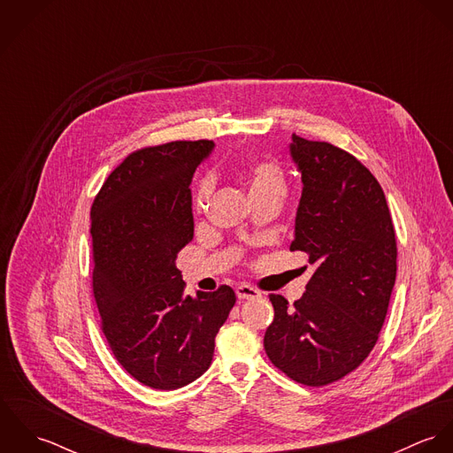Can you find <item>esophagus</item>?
<instances>
[{
  "instance_id": "34e87169",
  "label": "esophagus",
  "mask_w": 453,
  "mask_h": 453,
  "mask_svg": "<svg viewBox=\"0 0 453 453\" xmlns=\"http://www.w3.org/2000/svg\"><path fill=\"white\" fill-rule=\"evenodd\" d=\"M235 295L239 300H253V298H258L261 296L258 289L248 286V284H241L237 289H235Z\"/></svg>"
}]
</instances>
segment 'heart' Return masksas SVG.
<instances>
[{"instance_id": "heart-1", "label": "heart", "mask_w": 453, "mask_h": 453, "mask_svg": "<svg viewBox=\"0 0 453 453\" xmlns=\"http://www.w3.org/2000/svg\"><path fill=\"white\" fill-rule=\"evenodd\" d=\"M242 181L248 187V195L251 202H275L282 203L288 192V180L282 167L270 158H255L242 165L239 171ZM214 181L205 176L195 183L192 192V207L195 212L200 214L207 209L209 198L212 195Z\"/></svg>"}]
</instances>
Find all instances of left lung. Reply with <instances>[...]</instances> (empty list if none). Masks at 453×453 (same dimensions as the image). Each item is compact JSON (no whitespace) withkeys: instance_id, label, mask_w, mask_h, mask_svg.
<instances>
[{"instance_id":"obj_1","label":"left lung","mask_w":453,"mask_h":453,"mask_svg":"<svg viewBox=\"0 0 453 453\" xmlns=\"http://www.w3.org/2000/svg\"><path fill=\"white\" fill-rule=\"evenodd\" d=\"M289 155L302 174L291 251L314 273L293 305L270 295L268 359L289 379L321 388L354 372L372 352L395 282V234L375 176L350 153L293 134Z\"/></svg>"}]
</instances>
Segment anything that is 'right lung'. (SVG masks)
I'll use <instances>...</instances> for the list:
<instances>
[{"instance_id": "obj_1", "label": "right lung", "mask_w": 453, "mask_h": 453, "mask_svg": "<svg viewBox=\"0 0 453 453\" xmlns=\"http://www.w3.org/2000/svg\"><path fill=\"white\" fill-rule=\"evenodd\" d=\"M212 141L142 148L108 176L90 209L94 298L117 361L137 382L174 390L211 366L235 305L228 286L185 295L178 253L194 239L192 178Z\"/></svg>"}]
</instances>
